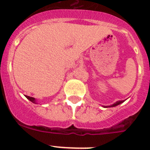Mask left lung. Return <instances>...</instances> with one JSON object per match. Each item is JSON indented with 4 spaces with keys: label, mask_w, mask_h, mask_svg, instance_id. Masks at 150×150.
Segmentation results:
<instances>
[{
    "label": "left lung",
    "mask_w": 150,
    "mask_h": 150,
    "mask_svg": "<svg viewBox=\"0 0 150 150\" xmlns=\"http://www.w3.org/2000/svg\"><path fill=\"white\" fill-rule=\"evenodd\" d=\"M122 102H124V100H118V101H116V103H114L113 104H112L111 106H109V107H116V106L119 105V104H122Z\"/></svg>",
    "instance_id": "1"
}]
</instances>
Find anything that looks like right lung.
<instances>
[{
  "instance_id": "add662e5",
  "label": "right lung",
  "mask_w": 150,
  "mask_h": 150,
  "mask_svg": "<svg viewBox=\"0 0 150 150\" xmlns=\"http://www.w3.org/2000/svg\"><path fill=\"white\" fill-rule=\"evenodd\" d=\"M25 97L31 102H33V103H36V100H35V98H32V97H30V96H27V95H25Z\"/></svg>"
}]
</instances>
